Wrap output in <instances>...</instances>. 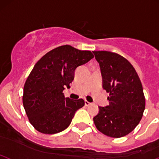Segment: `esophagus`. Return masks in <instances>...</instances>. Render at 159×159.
Wrapping results in <instances>:
<instances>
[{
  "instance_id": "1",
  "label": "esophagus",
  "mask_w": 159,
  "mask_h": 159,
  "mask_svg": "<svg viewBox=\"0 0 159 159\" xmlns=\"http://www.w3.org/2000/svg\"><path fill=\"white\" fill-rule=\"evenodd\" d=\"M84 103H85V106H89V105L91 104V103H90V102H88V101H85Z\"/></svg>"
}]
</instances>
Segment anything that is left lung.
I'll use <instances>...</instances> for the list:
<instances>
[{
  "instance_id": "8db88e82",
  "label": "left lung",
  "mask_w": 159,
  "mask_h": 159,
  "mask_svg": "<svg viewBox=\"0 0 159 159\" xmlns=\"http://www.w3.org/2000/svg\"><path fill=\"white\" fill-rule=\"evenodd\" d=\"M93 53L101 68L103 88L110 93L109 104L98 107L93 123L107 136H126L136 127L145 110L141 81L133 66L123 56L107 51Z\"/></svg>"
}]
</instances>
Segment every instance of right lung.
<instances>
[{"label": "right lung", "instance_id": "obj_1", "mask_svg": "<svg viewBox=\"0 0 159 159\" xmlns=\"http://www.w3.org/2000/svg\"><path fill=\"white\" fill-rule=\"evenodd\" d=\"M93 58L91 51L66 45L51 50L36 62L24 84L23 103L37 131L55 134L69 126L84 101L65 98L63 91L70 88L76 68Z\"/></svg>", "mask_w": 159, "mask_h": 159}]
</instances>
